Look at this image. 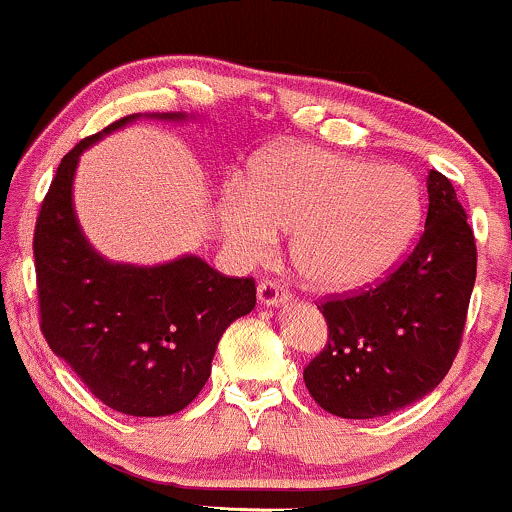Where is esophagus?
<instances>
[{
    "mask_svg": "<svg viewBox=\"0 0 512 512\" xmlns=\"http://www.w3.org/2000/svg\"><path fill=\"white\" fill-rule=\"evenodd\" d=\"M258 302L263 307H283V304L292 302V295L285 287H280V283H275V280H261L258 283Z\"/></svg>",
    "mask_w": 512,
    "mask_h": 512,
    "instance_id": "34e87169",
    "label": "esophagus"
}]
</instances>
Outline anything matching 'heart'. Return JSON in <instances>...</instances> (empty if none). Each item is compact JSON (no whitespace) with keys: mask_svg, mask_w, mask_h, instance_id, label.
I'll use <instances>...</instances> for the list:
<instances>
[{"mask_svg":"<svg viewBox=\"0 0 512 512\" xmlns=\"http://www.w3.org/2000/svg\"><path fill=\"white\" fill-rule=\"evenodd\" d=\"M421 217L409 171L312 145L261 152L246 181L227 183L217 220L241 263L263 261L292 232V261L309 283L348 290L401 254Z\"/></svg>","mask_w":512,"mask_h":512,"instance_id":"obj_1","label":"heart"}]
</instances>
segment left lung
I'll list each match as a JSON object with an SVG mask.
<instances>
[{
    "label": "left lung",
    "instance_id": "1",
    "mask_svg": "<svg viewBox=\"0 0 512 512\" xmlns=\"http://www.w3.org/2000/svg\"><path fill=\"white\" fill-rule=\"evenodd\" d=\"M426 229L387 280L321 304L329 343L304 370L324 411L380 418L445 380L462 341L476 280V244L452 183L428 171Z\"/></svg>",
    "mask_w": 512,
    "mask_h": 512
}]
</instances>
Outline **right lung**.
Wrapping results in <instances>:
<instances>
[{"mask_svg":"<svg viewBox=\"0 0 512 512\" xmlns=\"http://www.w3.org/2000/svg\"><path fill=\"white\" fill-rule=\"evenodd\" d=\"M116 120L65 154L33 237L40 329L96 399L142 418L186 409L208 382L217 343L256 307L251 278H225L195 254L157 266L108 261L74 210L79 157L101 137L140 120ZM145 118L183 123L186 113Z\"/></svg>","mask_w":512,"mask_h":512,"instance_id":"1","label":"right lung"}]
</instances>
